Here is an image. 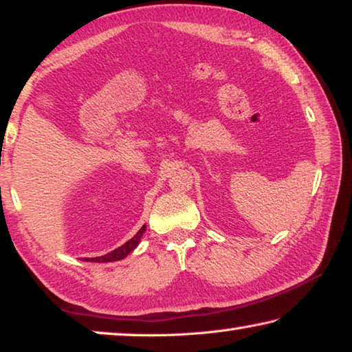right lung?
Returning <instances> with one entry per match:
<instances>
[{
	"label": "right lung",
	"mask_w": 352,
	"mask_h": 352,
	"mask_svg": "<svg viewBox=\"0 0 352 352\" xmlns=\"http://www.w3.org/2000/svg\"><path fill=\"white\" fill-rule=\"evenodd\" d=\"M144 231H146V225H142L138 233H136L132 237V239L124 243V245L118 247L116 250H113V252L107 253L104 256H98V258H87V261H91V262H115V261H121L124 258H127V256L132 253L136 247H138V243L141 241L142 234H144Z\"/></svg>",
	"instance_id": "obj_1"
}]
</instances>
